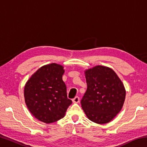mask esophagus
<instances>
[{
	"instance_id": "34e87169",
	"label": "esophagus",
	"mask_w": 147,
	"mask_h": 147,
	"mask_svg": "<svg viewBox=\"0 0 147 147\" xmlns=\"http://www.w3.org/2000/svg\"><path fill=\"white\" fill-rule=\"evenodd\" d=\"M79 101H80V98H79V96H75V97H74L73 99V103H78V102H79Z\"/></svg>"
}]
</instances>
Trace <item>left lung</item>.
Listing matches in <instances>:
<instances>
[{
	"instance_id": "left-lung-1",
	"label": "left lung",
	"mask_w": 147,
	"mask_h": 147,
	"mask_svg": "<svg viewBox=\"0 0 147 147\" xmlns=\"http://www.w3.org/2000/svg\"><path fill=\"white\" fill-rule=\"evenodd\" d=\"M87 90L81 105L88 118L98 124L108 123L121 111L126 91L112 69L98 65L85 71Z\"/></svg>"
}]
</instances>
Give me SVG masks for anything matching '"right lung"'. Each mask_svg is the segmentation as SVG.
<instances>
[{"label": "right lung", "mask_w": 147, "mask_h": 147, "mask_svg": "<svg viewBox=\"0 0 147 147\" xmlns=\"http://www.w3.org/2000/svg\"><path fill=\"white\" fill-rule=\"evenodd\" d=\"M63 67L51 63L39 69L24 87V99L29 111L45 123H53L63 118L72 104L62 80Z\"/></svg>", "instance_id": "obj_1"}]
</instances>
